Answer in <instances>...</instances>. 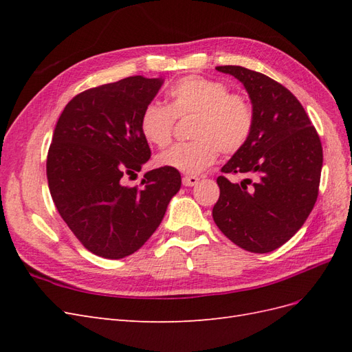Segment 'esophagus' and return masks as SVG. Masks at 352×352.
I'll return each mask as SVG.
<instances>
[{"label":"esophagus","mask_w":352,"mask_h":352,"mask_svg":"<svg viewBox=\"0 0 352 352\" xmlns=\"http://www.w3.org/2000/svg\"><path fill=\"white\" fill-rule=\"evenodd\" d=\"M182 182H184L185 186H195L199 182V177L198 176H192V175H186L182 179Z\"/></svg>","instance_id":"esophagus-1"}]
</instances>
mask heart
I'll use <instances>...</instances> for the list:
<instances>
[{
	"instance_id": "obj_1",
	"label": "heart",
	"mask_w": 352,
	"mask_h": 352,
	"mask_svg": "<svg viewBox=\"0 0 352 352\" xmlns=\"http://www.w3.org/2000/svg\"><path fill=\"white\" fill-rule=\"evenodd\" d=\"M168 107L148 104L141 116V132L155 146L172 141L176 119L195 116V141L176 144L158 154L155 163L186 175L201 173L216 163L219 153L226 155L241 151L254 131L252 104L241 94H230L226 83L189 74L170 87Z\"/></svg>"
}]
</instances>
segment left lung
<instances>
[{
  "label": "left lung",
  "mask_w": 352,
  "mask_h": 352,
  "mask_svg": "<svg viewBox=\"0 0 352 352\" xmlns=\"http://www.w3.org/2000/svg\"><path fill=\"white\" fill-rule=\"evenodd\" d=\"M247 89L255 114L254 131L241 151L221 167L217 228L238 247L270 252L301 229L317 201L323 148L295 95L263 73L219 66ZM226 174L243 175L233 183Z\"/></svg>",
  "instance_id": "obj_1"
}]
</instances>
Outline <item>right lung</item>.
I'll return each mask as SVG.
<instances>
[{
    "mask_svg": "<svg viewBox=\"0 0 352 352\" xmlns=\"http://www.w3.org/2000/svg\"><path fill=\"white\" fill-rule=\"evenodd\" d=\"M162 78L131 76L78 94L63 110L47 157L52 201L80 243L104 258L140 250L162 223L180 189L168 167L146 172L140 186H126L150 160L141 116Z\"/></svg>",
    "mask_w": 352,
    "mask_h": 352,
    "instance_id": "1",
    "label": "right lung"
}]
</instances>
